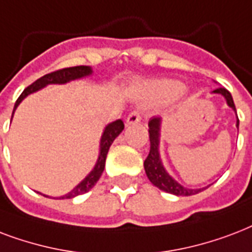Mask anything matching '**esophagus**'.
I'll return each mask as SVG.
<instances>
[{
  "label": "esophagus",
  "mask_w": 252,
  "mask_h": 252,
  "mask_svg": "<svg viewBox=\"0 0 252 252\" xmlns=\"http://www.w3.org/2000/svg\"><path fill=\"white\" fill-rule=\"evenodd\" d=\"M140 120H142V116H140L139 110H132V112L127 116V118H126V124L127 125L138 124Z\"/></svg>",
  "instance_id": "1"
}]
</instances>
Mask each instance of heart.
Here are the masks:
<instances>
[{
	"label": "heart",
	"mask_w": 252,
	"mask_h": 252,
	"mask_svg": "<svg viewBox=\"0 0 252 252\" xmlns=\"http://www.w3.org/2000/svg\"><path fill=\"white\" fill-rule=\"evenodd\" d=\"M155 93L163 97H169V95H175L181 92L180 84L173 83V81H163V83L158 84L155 87Z\"/></svg>",
	"instance_id": "heart-1"
}]
</instances>
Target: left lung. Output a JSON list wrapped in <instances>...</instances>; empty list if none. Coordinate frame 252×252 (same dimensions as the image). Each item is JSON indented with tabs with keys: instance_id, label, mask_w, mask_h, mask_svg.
<instances>
[{
	"instance_id": "left-lung-1",
	"label": "left lung",
	"mask_w": 252,
	"mask_h": 252,
	"mask_svg": "<svg viewBox=\"0 0 252 252\" xmlns=\"http://www.w3.org/2000/svg\"><path fill=\"white\" fill-rule=\"evenodd\" d=\"M214 93H220L226 98L227 105L230 108L235 110V105H234L233 97L227 89L225 88H217ZM238 118V117H237ZM239 126V120H237V127ZM148 132H150V153L148 157L144 160V169H146V175L150 179V181L153 183L155 187H158L161 190H164L167 193H172L176 196H192V194H197L201 190H204L205 188L201 189H189L184 188L183 185H180L176 180H173L172 177L169 176L167 171L164 169L163 164H161L160 157H159V132H160V118L154 117L148 122Z\"/></svg>"
}]
</instances>
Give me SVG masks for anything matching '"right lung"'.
<instances>
[{
	"label": "right lung",
	"instance_id": "obj_1",
	"mask_svg": "<svg viewBox=\"0 0 252 252\" xmlns=\"http://www.w3.org/2000/svg\"><path fill=\"white\" fill-rule=\"evenodd\" d=\"M91 73L92 69L89 67H87V65L63 68V69H58V71L50 72V73H47V75L42 76V77L36 80V81H34L31 85H29V87L21 93L18 99L15 101L14 110L17 109V106L21 104V101H22L26 95L39 91L40 88L46 87L48 84H65L68 83V81H71V80L80 79V77L91 75ZM14 110H13V114H14ZM124 127L125 125L124 122H122V120L114 121V122L109 124L108 126L105 127V131L104 134H102V138H101V147H99L98 160L95 163V167L93 168V171H92V172L89 173V175H88L76 188H73L71 192L67 193L65 196H62L59 197V198H73V197L79 196V194H84V193L89 192V190L94 187L95 183L99 180V177H101V175L104 172L105 161H106V155H108L109 147L112 146L113 140L116 139L117 136L122 132Z\"/></svg>",
	"mask_w": 252,
	"mask_h": 252
}]
</instances>
